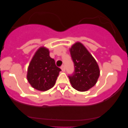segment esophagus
<instances>
[{"label": "esophagus", "mask_w": 128, "mask_h": 128, "mask_svg": "<svg viewBox=\"0 0 128 128\" xmlns=\"http://www.w3.org/2000/svg\"><path fill=\"white\" fill-rule=\"evenodd\" d=\"M60 69H62V72H65L66 68H65V66H64V65H62L61 67H60Z\"/></svg>", "instance_id": "34e87169"}]
</instances>
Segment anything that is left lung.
I'll return each instance as SVG.
<instances>
[{"label":"left lung","instance_id":"8db88e82","mask_svg":"<svg viewBox=\"0 0 128 128\" xmlns=\"http://www.w3.org/2000/svg\"><path fill=\"white\" fill-rule=\"evenodd\" d=\"M74 72L69 77L73 88L85 92L96 84L100 76L98 65L86 48L79 42L72 45L70 49Z\"/></svg>","mask_w":128,"mask_h":128}]
</instances>
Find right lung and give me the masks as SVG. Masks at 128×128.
<instances>
[{
  "mask_svg": "<svg viewBox=\"0 0 128 128\" xmlns=\"http://www.w3.org/2000/svg\"><path fill=\"white\" fill-rule=\"evenodd\" d=\"M60 70L56 66L54 59L50 56L48 49L41 47L30 63L27 79L34 88L46 91L54 86Z\"/></svg>",
  "mask_w": 128,
  "mask_h": 128,
  "instance_id": "right-lung-1",
  "label": "right lung"
}]
</instances>
